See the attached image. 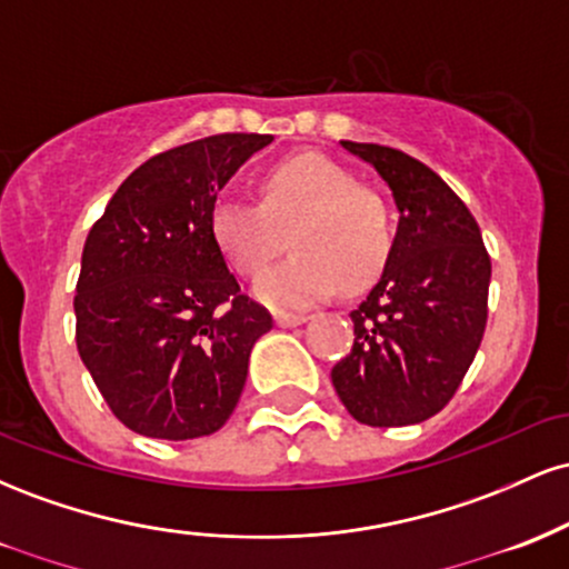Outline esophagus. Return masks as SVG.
<instances>
[{"label":"esophagus","mask_w":569,"mask_h":569,"mask_svg":"<svg viewBox=\"0 0 569 569\" xmlns=\"http://www.w3.org/2000/svg\"><path fill=\"white\" fill-rule=\"evenodd\" d=\"M307 316H297V312H276V323L280 329H291V326L305 323Z\"/></svg>","instance_id":"1"}]
</instances>
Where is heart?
Segmentation results:
<instances>
[{
    "label": "heart",
    "mask_w": 569,
    "mask_h": 569,
    "mask_svg": "<svg viewBox=\"0 0 569 569\" xmlns=\"http://www.w3.org/2000/svg\"><path fill=\"white\" fill-rule=\"evenodd\" d=\"M208 232L224 262L243 278H257L291 232L297 253L253 286V293L276 310L321 302L339 283L345 291L367 289L390 257L380 198L316 152L270 168L259 184V206L232 194L219 198L208 213Z\"/></svg>",
    "instance_id": "1"
}]
</instances>
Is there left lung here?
Instances as JSON below:
<instances>
[{
  "label": "left lung",
  "instance_id": "1",
  "mask_svg": "<svg viewBox=\"0 0 569 569\" xmlns=\"http://www.w3.org/2000/svg\"><path fill=\"white\" fill-rule=\"evenodd\" d=\"M342 147L390 187L398 227L382 278L350 312L356 339L331 382L363 426H415L447 407L473 363L492 262L466 202L426 162L380 143Z\"/></svg>",
  "mask_w": 569,
  "mask_h": 569
}]
</instances>
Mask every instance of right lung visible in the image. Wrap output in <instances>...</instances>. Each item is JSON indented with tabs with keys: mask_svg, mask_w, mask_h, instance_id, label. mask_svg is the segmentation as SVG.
<instances>
[{
	"mask_svg": "<svg viewBox=\"0 0 569 569\" xmlns=\"http://www.w3.org/2000/svg\"><path fill=\"white\" fill-rule=\"evenodd\" d=\"M272 136L219 133L154 154L88 232L77 350L122 426L149 439L211 436L243 393L270 312L227 270L208 232L219 189Z\"/></svg>",
	"mask_w": 569,
	"mask_h": 569,
	"instance_id": "right-lung-1",
	"label": "right lung"
}]
</instances>
